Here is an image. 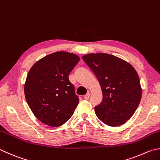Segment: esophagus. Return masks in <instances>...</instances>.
I'll return each instance as SVG.
<instances>
[{
    "mask_svg": "<svg viewBox=\"0 0 160 160\" xmlns=\"http://www.w3.org/2000/svg\"><path fill=\"white\" fill-rule=\"evenodd\" d=\"M90 92H88V93H87V94L85 96H84V99H88L89 98H90Z\"/></svg>",
    "mask_w": 160,
    "mask_h": 160,
    "instance_id": "1",
    "label": "esophagus"
}]
</instances>
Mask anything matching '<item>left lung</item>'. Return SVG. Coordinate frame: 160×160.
<instances>
[{
    "label": "left lung",
    "mask_w": 160,
    "mask_h": 160,
    "mask_svg": "<svg viewBox=\"0 0 160 160\" xmlns=\"http://www.w3.org/2000/svg\"><path fill=\"white\" fill-rule=\"evenodd\" d=\"M82 58L102 88L103 98L95 107L96 116L111 127L123 125L133 116L142 95L137 71L129 62L111 54L88 53Z\"/></svg>",
    "instance_id": "1"
}]
</instances>
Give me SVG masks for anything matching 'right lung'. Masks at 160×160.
Returning <instances> with one entry per match:
<instances>
[{"label":"right lung","instance_id":"right-lung-1","mask_svg":"<svg viewBox=\"0 0 160 160\" xmlns=\"http://www.w3.org/2000/svg\"><path fill=\"white\" fill-rule=\"evenodd\" d=\"M76 54L57 52L32 66L27 75L24 93L37 118L51 127H59L73 115L79 104L68 76L79 61Z\"/></svg>","mask_w":160,"mask_h":160}]
</instances>
